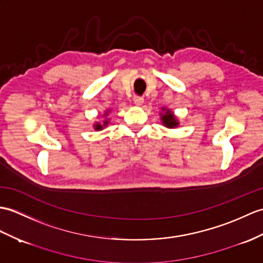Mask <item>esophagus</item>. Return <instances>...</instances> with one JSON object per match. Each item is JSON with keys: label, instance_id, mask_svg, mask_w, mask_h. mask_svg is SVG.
<instances>
[{"label": "esophagus", "instance_id": "esophagus-1", "mask_svg": "<svg viewBox=\"0 0 263 263\" xmlns=\"http://www.w3.org/2000/svg\"><path fill=\"white\" fill-rule=\"evenodd\" d=\"M133 102H134V104H136L137 106H141L142 104H143V102H144V99L142 96H134L133 97Z\"/></svg>", "mask_w": 263, "mask_h": 263}]
</instances>
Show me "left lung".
Returning <instances> with one entry per match:
<instances>
[{"label":"left lung","instance_id":"1","mask_svg":"<svg viewBox=\"0 0 263 263\" xmlns=\"http://www.w3.org/2000/svg\"><path fill=\"white\" fill-rule=\"evenodd\" d=\"M163 113H161V121H162V124L167 127H170V129H173V127L178 126V121H177L176 117L174 115V113L170 111V109L167 108H162Z\"/></svg>","mask_w":263,"mask_h":263}]
</instances>
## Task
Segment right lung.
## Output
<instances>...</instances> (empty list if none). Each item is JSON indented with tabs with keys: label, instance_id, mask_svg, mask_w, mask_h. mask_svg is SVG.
<instances>
[{
	"label": "right lung",
	"instance_id": "1",
	"mask_svg": "<svg viewBox=\"0 0 263 263\" xmlns=\"http://www.w3.org/2000/svg\"><path fill=\"white\" fill-rule=\"evenodd\" d=\"M107 113H108V111H106L105 112V117L107 115ZM108 124V120H105L103 122V124L102 123H95V125H94V129L95 130H97V131H100V130H103V127L104 126H106Z\"/></svg>",
	"mask_w": 263,
	"mask_h": 263
}]
</instances>
